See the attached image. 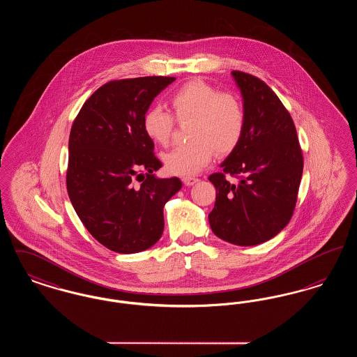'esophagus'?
<instances>
[{
    "label": "esophagus",
    "mask_w": 357,
    "mask_h": 357,
    "mask_svg": "<svg viewBox=\"0 0 357 357\" xmlns=\"http://www.w3.org/2000/svg\"><path fill=\"white\" fill-rule=\"evenodd\" d=\"M182 181H183V183H185L186 186H192V185H195L199 179H198V178H194V176H183Z\"/></svg>",
    "instance_id": "esophagus-1"
}]
</instances>
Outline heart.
<instances>
[{"label":"heart","instance_id":"heart-1","mask_svg":"<svg viewBox=\"0 0 357 357\" xmlns=\"http://www.w3.org/2000/svg\"><path fill=\"white\" fill-rule=\"evenodd\" d=\"M170 102L176 120L190 123V142L163 156L171 174H198L210 165L215 153L225 156L237 149L246 127V111L238 95L221 92L204 80H190L171 95ZM143 130L155 144L169 146L175 119L163 107L153 105L143 116Z\"/></svg>","mask_w":357,"mask_h":357}]
</instances>
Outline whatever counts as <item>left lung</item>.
Listing matches in <instances>:
<instances>
[{
    "label": "left lung",
    "instance_id": "obj_1",
    "mask_svg": "<svg viewBox=\"0 0 357 357\" xmlns=\"http://www.w3.org/2000/svg\"><path fill=\"white\" fill-rule=\"evenodd\" d=\"M231 75L243 98L246 127L223 170L208 176L217 190L208 222L223 241L253 246L277 236L290 221L304 158L293 119L272 88L250 73ZM226 174L238 182L229 183Z\"/></svg>",
    "mask_w": 357,
    "mask_h": 357
}]
</instances>
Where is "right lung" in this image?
Instances as JSON below:
<instances>
[{"label": "right lung", "mask_w": 357, "mask_h": 357, "mask_svg": "<svg viewBox=\"0 0 357 357\" xmlns=\"http://www.w3.org/2000/svg\"><path fill=\"white\" fill-rule=\"evenodd\" d=\"M175 77L112 80L83 104L69 135L67 190L85 229L107 249L132 255L155 245L163 207L182 182L159 179L162 162L143 130L153 98Z\"/></svg>", "instance_id": "obj_1"}]
</instances>
